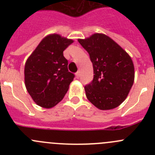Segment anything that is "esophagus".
Masks as SVG:
<instances>
[{
  "instance_id": "34e87169",
  "label": "esophagus",
  "mask_w": 155,
  "mask_h": 155,
  "mask_svg": "<svg viewBox=\"0 0 155 155\" xmlns=\"http://www.w3.org/2000/svg\"><path fill=\"white\" fill-rule=\"evenodd\" d=\"M79 76H80V73H79V71L76 72V79H79Z\"/></svg>"
}]
</instances>
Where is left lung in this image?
Returning a JSON list of instances; mask_svg holds the SVG:
<instances>
[{
  "instance_id": "8db88e82",
  "label": "left lung",
  "mask_w": 155,
  "mask_h": 155,
  "mask_svg": "<svg viewBox=\"0 0 155 155\" xmlns=\"http://www.w3.org/2000/svg\"><path fill=\"white\" fill-rule=\"evenodd\" d=\"M79 43L88 52L93 64L94 79L85 86L93 105L109 110L122 104L134 82V66L129 54L104 34H94Z\"/></svg>"
}]
</instances>
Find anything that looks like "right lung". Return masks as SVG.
<instances>
[{
  "label": "right lung",
  "mask_w": 155,
  "mask_h": 155,
  "mask_svg": "<svg viewBox=\"0 0 155 155\" xmlns=\"http://www.w3.org/2000/svg\"><path fill=\"white\" fill-rule=\"evenodd\" d=\"M73 43V40L59 34H49L26 61V89L40 107L46 109L54 107L68 92L75 76L68 71V61L63 51Z\"/></svg>",
  "instance_id": "obj_1"
}]
</instances>
